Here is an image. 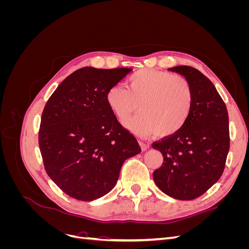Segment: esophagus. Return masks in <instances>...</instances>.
<instances>
[{
    "mask_svg": "<svg viewBox=\"0 0 249 249\" xmlns=\"http://www.w3.org/2000/svg\"><path fill=\"white\" fill-rule=\"evenodd\" d=\"M139 144H140L142 150H147L149 148V144H148V143H146V142L139 141Z\"/></svg>",
    "mask_w": 249,
    "mask_h": 249,
    "instance_id": "esophagus-1",
    "label": "esophagus"
}]
</instances>
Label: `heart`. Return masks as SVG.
<instances>
[{
	"mask_svg": "<svg viewBox=\"0 0 249 249\" xmlns=\"http://www.w3.org/2000/svg\"><path fill=\"white\" fill-rule=\"evenodd\" d=\"M113 114L124 122L137 110L140 114L125 123L138 136L155 134L166 138L185 125L193 106L192 88L185 78L157 70H141L127 80V89L116 84L106 92Z\"/></svg>",
	"mask_w": 249,
	"mask_h": 249,
	"instance_id": "b5f03b06",
	"label": "heart"
}]
</instances>
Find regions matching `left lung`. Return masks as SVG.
<instances>
[{
	"instance_id": "1",
	"label": "left lung",
	"mask_w": 249,
	"mask_h": 249,
	"mask_svg": "<svg viewBox=\"0 0 249 249\" xmlns=\"http://www.w3.org/2000/svg\"><path fill=\"white\" fill-rule=\"evenodd\" d=\"M168 71L183 76L192 88L193 106L177 134L155 142L164 160L154 180L168 196L179 200L199 197L222 176L230 149L229 113L216 87L191 66Z\"/></svg>"
}]
</instances>
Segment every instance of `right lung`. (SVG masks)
I'll list each match as a JSON object with an SVG mask.
<instances>
[{
    "label": "right lung",
    "mask_w": 249,
    "mask_h": 249,
    "mask_svg": "<svg viewBox=\"0 0 249 249\" xmlns=\"http://www.w3.org/2000/svg\"><path fill=\"white\" fill-rule=\"evenodd\" d=\"M131 71L83 67L57 87L43 109L39 147L44 168L72 198L91 201L109 193L124 161L141 152L106 103L107 90Z\"/></svg>",
    "instance_id": "obj_1"
}]
</instances>
